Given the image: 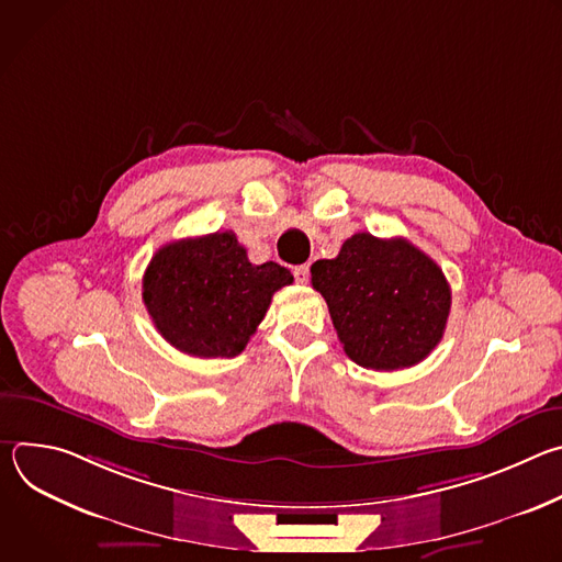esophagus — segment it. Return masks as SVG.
I'll list each match as a JSON object with an SVG mask.
<instances>
[{"label": "esophagus", "instance_id": "obj_1", "mask_svg": "<svg viewBox=\"0 0 562 562\" xmlns=\"http://www.w3.org/2000/svg\"><path fill=\"white\" fill-rule=\"evenodd\" d=\"M293 278H295L297 284H306V282H308V267H306V265L297 267V269L293 271Z\"/></svg>", "mask_w": 562, "mask_h": 562}]
</instances>
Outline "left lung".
<instances>
[{
    "label": "left lung",
    "instance_id": "left-lung-1",
    "mask_svg": "<svg viewBox=\"0 0 562 562\" xmlns=\"http://www.w3.org/2000/svg\"><path fill=\"white\" fill-rule=\"evenodd\" d=\"M345 353L364 369L423 362L442 340L451 289L442 269L405 237L356 233L334 260L311 267Z\"/></svg>",
    "mask_w": 562,
    "mask_h": 562
}]
</instances>
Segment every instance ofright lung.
<instances>
[{
    "instance_id": "right-lung-1",
    "label": "right lung",
    "mask_w": 562,
    "mask_h": 562,
    "mask_svg": "<svg viewBox=\"0 0 562 562\" xmlns=\"http://www.w3.org/2000/svg\"><path fill=\"white\" fill-rule=\"evenodd\" d=\"M293 276L278 262L251 265L233 231L184 237L157 249L142 278L155 329L182 353L235 358Z\"/></svg>"
}]
</instances>
